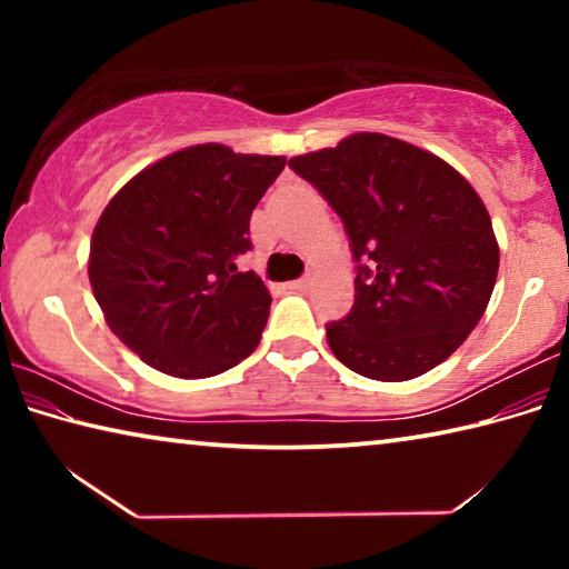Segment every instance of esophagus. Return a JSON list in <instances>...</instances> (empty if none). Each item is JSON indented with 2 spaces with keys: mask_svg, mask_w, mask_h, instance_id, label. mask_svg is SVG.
Instances as JSON below:
<instances>
[{
  "mask_svg": "<svg viewBox=\"0 0 569 569\" xmlns=\"http://www.w3.org/2000/svg\"><path fill=\"white\" fill-rule=\"evenodd\" d=\"M313 281H311V276H303V278H298V281H291L288 283V288H291V291H306L308 286H311Z\"/></svg>",
  "mask_w": 569,
  "mask_h": 569,
  "instance_id": "esophagus-1",
  "label": "esophagus"
}]
</instances>
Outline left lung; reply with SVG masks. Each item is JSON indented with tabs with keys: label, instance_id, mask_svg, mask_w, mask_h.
<instances>
[{
	"label": "left lung",
	"instance_id": "left-lung-1",
	"mask_svg": "<svg viewBox=\"0 0 569 569\" xmlns=\"http://www.w3.org/2000/svg\"><path fill=\"white\" fill-rule=\"evenodd\" d=\"M343 220L356 266L351 313L326 323L336 359L377 381L449 359L487 311L499 271L477 190L431 152L381 132L288 160Z\"/></svg>",
	"mask_w": 569,
	"mask_h": 569
}]
</instances>
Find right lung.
Masks as SVG:
<instances>
[{
  "instance_id": "add662e5",
  "label": "right lung",
  "mask_w": 569,
  "mask_h": 569,
  "mask_svg": "<svg viewBox=\"0 0 569 569\" xmlns=\"http://www.w3.org/2000/svg\"><path fill=\"white\" fill-rule=\"evenodd\" d=\"M286 168L218 142L152 162L94 226L90 286L112 333L152 369L206 379L253 353L271 293L253 271L250 213Z\"/></svg>"
}]
</instances>
